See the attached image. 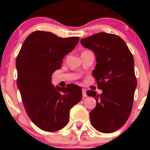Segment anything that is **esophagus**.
Here are the masks:
<instances>
[{"instance_id": "34e87169", "label": "esophagus", "mask_w": 150, "mask_h": 150, "mask_svg": "<svg viewBox=\"0 0 150 150\" xmlns=\"http://www.w3.org/2000/svg\"><path fill=\"white\" fill-rule=\"evenodd\" d=\"M82 93H83V96L84 98L87 97V93H86V89H83V90H82Z\"/></svg>"}]
</instances>
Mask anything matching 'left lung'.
<instances>
[{
  "mask_svg": "<svg viewBox=\"0 0 150 150\" xmlns=\"http://www.w3.org/2000/svg\"><path fill=\"white\" fill-rule=\"evenodd\" d=\"M85 48L96 58L93 76L102 93L89 90L88 96L96 100L89 113L92 126L103 133H111L124 126L132 110L137 82L132 53L120 37L101 32L81 39Z\"/></svg>",
  "mask_w": 150,
  "mask_h": 150,
  "instance_id": "obj_1",
  "label": "left lung"
}]
</instances>
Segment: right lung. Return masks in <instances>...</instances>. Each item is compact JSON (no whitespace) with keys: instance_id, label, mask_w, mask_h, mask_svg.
I'll return each instance as SVG.
<instances>
[{"instance_id":"add662e5","label":"right lung","mask_w":150,"mask_h":150,"mask_svg":"<svg viewBox=\"0 0 150 150\" xmlns=\"http://www.w3.org/2000/svg\"><path fill=\"white\" fill-rule=\"evenodd\" d=\"M79 38H62L50 32L35 31L22 44L16 59L17 85L30 120L38 128L55 132L66 126L70 109L82 99L79 85L54 87L52 75Z\"/></svg>"}]
</instances>
